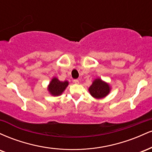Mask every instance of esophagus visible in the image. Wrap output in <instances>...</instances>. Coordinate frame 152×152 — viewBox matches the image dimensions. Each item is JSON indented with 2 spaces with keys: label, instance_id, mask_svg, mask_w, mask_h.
I'll use <instances>...</instances> for the list:
<instances>
[{
  "label": "esophagus",
  "instance_id": "1",
  "mask_svg": "<svg viewBox=\"0 0 152 152\" xmlns=\"http://www.w3.org/2000/svg\"><path fill=\"white\" fill-rule=\"evenodd\" d=\"M73 82H74V83H76V84H78V83H79V81H78V79H74V81H73Z\"/></svg>",
  "mask_w": 152,
  "mask_h": 152
}]
</instances>
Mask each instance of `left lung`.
Masks as SVG:
<instances>
[{
  "instance_id": "left-lung-1",
  "label": "left lung",
  "mask_w": 152,
  "mask_h": 152,
  "mask_svg": "<svg viewBox=\"0 0 152 152\" xmlns=\"http://www.w3.org/2000/svg\"><path fill=\"white\" fill-rule=\"evenodd\" d=\"M89 93L96 99H102L106 96L111 91L109 83L103 81L101 78H96L88 88Z\"/></svg>"
}]
</instances>
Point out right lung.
Segmentation results:
<instances>
[{
  "label": "right lung",
  "mask_w": 152,
  "mask_h": 152,
  "mask_svg": "<svg viewBox=\"0 0 152 152\" xmlns=\"http://www.w3.org/2000/svg\"><path fill=\"white\" fill-rule=\"evenodd\" d=\"M68 85H69V81H60L58 78L54 77L49 83L48 90L52 96H57L61 95Z\"/></svg>",
  "instance_id": "obj_1"
}]
</instances>
